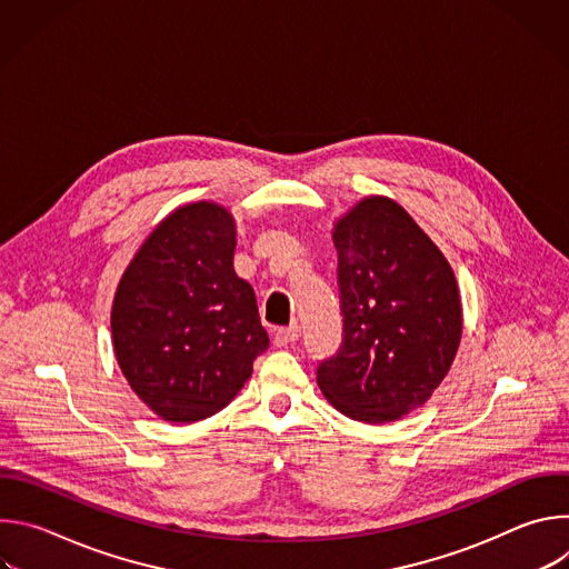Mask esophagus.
<instances>
[{"instance_id":"esophagus-1","label":"esophagus","mask_w":569,"mask_h":569,"mask_svg":"<svg viewBox=\"0 0 569 569\" xmlns=\"http://www.w3.org/2000/svg\"><path fill=\"white\" fill-rule=\"evenodd\" d=\"M299 336H301V329L297 327V323H292V327H288V329H279L274 333V347H290L299 340Z\"/></svg>"}]
</instances>
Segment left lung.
I'll list each match as a JSON object with an SVG mask.
<instances>
[{
    "label": "left lung",
    "instance_id": "1",
    "mask_svg": "<svg viewBox=\"0 0 569 569\" xmlns=\"http://www.w3.org/2000/svg\"><path fill=\"white\" fill-rule=\"evenodd\" d=\"M342 345L317 367L338 412L396 421L432 396L457 356V279L428 233L389 198L360 200L333 229Z\"/></svg>",
    "mask_w": 569,
    "mask_h": 569
}]
</instances>
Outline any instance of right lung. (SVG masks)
Masks as SVG:
<instances>
[{
    "mask_svg": "<svg viewBox=\"0 0 569 569\" xmlns=\"http://www.w3.org/2000/svg\"><path fill=\"white\" fill-rule=\"evenodd\" d=\"M233 250L224 207L184 204L152 229L119 281L110 317L117 362L164 421L220 412L270 347L254 290L233 272Z\"/></svg>",
    "mask_w": 569,
    "mask_h": 569,
    "instance_id": "right-lung-1",
    "label": "right lung"
}]
</instances>
